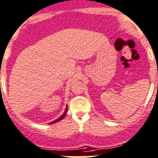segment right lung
Returning a JSON list of instances; mask_svg holds the SVG:
<instances>
[{"label":"right lung","instance_id":"obj_1","mask_svg":"<svg viewBox=\"0 0 158 158\" xmlns=\"http://www.w3.org/2000/svg\"><path fill=\"white\" fill-rule=\"evenodd\" d=\"M68 113V106H67L66 109H65V111H64V114H62V116H60L59 118H57V119H56V120H55L54 121H52V122H51L50 123H56V122L60 121V120H61L62 119H64V116H66V113Z\"/></svg>","mask_w":158,"mask_h":158}]
</instances>
